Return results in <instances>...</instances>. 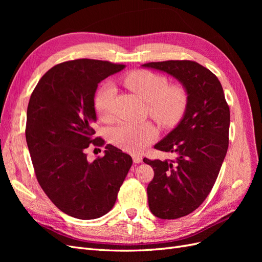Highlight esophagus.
I'll return each instance as SVG.
<instances>
[{
	"mask_svg": "<svg viewBox=\"0 0 262 262\" xmlns=\"http://www.w3.org/2000/svg\"><path fill=\"white\" fill-rule=\"evenodd\" d=\"M132 158H133V162L136 164H140L142 163V161H143V157L141 155H132Z\"/></svg>",
	"mask_w": 262,
	"mask_h": 262,
	"instance_id": "obj_1",
	"label": "esophagus"
}]
</instances>
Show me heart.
Segmentation results:
<instances>
[{
  "label": "heart",
  "instance_id": "obj_1",
  "mask_svg": "<svg viewBox=\"0 0 262 262\" xmlns=\"http://www.w3.org/2000/svg\"><path fill=\"white\" fill-rule=\"evenodd\" d=\"M124 86L145 101L149 116L163 126L176 124L184 116L188 104V94L181 85H171L167 78L146 70H138L126 74ZM116 91L112 85H104L95 96L94 107L98 118L109 121L113 118ZM157 137V131L150 123L122 122L112 130L114 143L129 152H141Z\"/></svg>",
  "mask_w": 262,
  "mask_h": 262
}]
</instances>
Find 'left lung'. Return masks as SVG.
<instances>
[{"instance_id":"obj_1","label":"left lung","mask_w":262,"mask_h":262,"mask_svg":"<svg viewBox=\"0 0 262 262\" xmlns=\"http://www.w3.org/2000/svg\"><path fill=\"white\" fill-rule=\"evenodd\" d=\"M142 67L175 77L188 94L182 119L154 146L176 153V161L143 160L154 170L147 186L150 212L175 220L199 208L215 184L227 152L231 115L219 78L199 63L170 60Z\"/></svg>"}]
</instances>
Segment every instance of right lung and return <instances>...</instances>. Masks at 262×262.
Wrapping results in <instances>:
<instances>
[{
    "label": "right lung",
    "mask_w": 262,
    "mask_h": 262,
    "mask_svg": "<svg viewBox=\"0 0 262 262\" xmlns=\"http://www.w3.org/2000/svg\"><path fill=\"white\" fill-rule=\"evenodd\" d=\"M125 68L108 61L78 59L51 68L38 82L27 108L26 142L39 185L70 216L93 220L115 205L132 158L107 144L105 155L87 160L96 121L98 84Z\"/></svg>",
    "instance_id": "1"
}]
</instances>
